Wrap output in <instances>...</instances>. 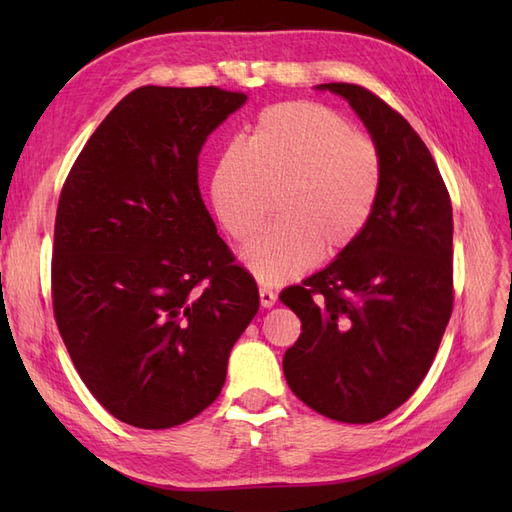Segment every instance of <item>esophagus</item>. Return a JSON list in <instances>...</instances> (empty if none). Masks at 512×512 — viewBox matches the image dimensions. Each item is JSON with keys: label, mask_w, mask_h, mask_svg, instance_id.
<instances>
[{"label": "esophagus", "mask_w": 512, "mask_h": 512, "mask_svg": "<svg viewBox=\"0 0 512 512\" xmlns=\"http://www.w3.org/2000/svg\"><path fill=\"white\" fill-rule=\"evenodd\" d=\"M275 301H277L275 292H273L271 288L262 286V288H260V305H262V307H271V305H275Z\"/></svg>", "instance_id": "34e87169"}]
</instances>
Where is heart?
<instances>
[{
  "instance_id": "heart-1",
  "label": "heart",
  "mask_w": 512,
  "mask_h": 512,
  "mask_svg": "<svg viewBox=\"0 0 512 512\" xmlns=\"http://www.w3.org/2000/svg\"><path fill=\"white\" fill-rule=\"evenodd\" d=\"M384 185L378 143L333 108L290 100L260 111L245 145L213 170L215 213L232 239L250 241L280 207V222L245 247L262 284H284L352 247L374 218Z\"/></svg>"
}]
</instances>
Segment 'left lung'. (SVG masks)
<instances>
[{
    "label": "left lung",
    "instance_id": "1",
    "mask_svg": "<svg viewBox=\"0 0 512 512\" xmlns=\"http://www.w3.org/2000/svg\"><path fill=\"white\" fill-rule=\"evenodd\" d=\"M344 96L378 143L384 185L352 247L280 299L301 320L284 354L290 391L322 416L374 423L418 389L453 312V207L436 160L410 123L374 91Z\"/></svg>",
    "mask_w": 512,
    "mask_h": 512
}]
</instances>
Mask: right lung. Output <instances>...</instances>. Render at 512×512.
I'll use <instances>...</instances> for the list:
<instances>
[{"instance_id": "1", "label": "right lung", "mask_w": 512, "mask_h": 512, "mask_svg": "<svg viewBox=\"0 0 512 512\" xmlns=\"http://www.w3.org/2000/svg\"><path fill=\"white\" fill-rule=\"evenodd\" d=\"M243 91L138 87L91 134L59 194L53 314L81 380L119 421L168 429L218 399L258 312L254 277L198 190L207 136Z\"/></svg>"}]
</instances>
